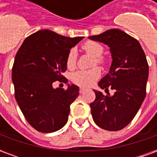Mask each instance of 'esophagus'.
Instances as JSON below:
<instances>
[{"label":"esophagus","mask_w":157,"mask_h":157,"mask_svg":"<svg viewBox=\"0 0 157 157\" xmlns=\"http://www.w3.org/2000/svg\"><path fill=\"white\" fill-rule=\"evenodd\" d=\"M86 91V89L84 88V87H81L80 88V93H84Z\"/></svg>","instance_id":"1"}]
</instances>
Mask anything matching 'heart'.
I'll return each instance as SVG.
<instances>
[{
    "label": "heart",
    "instance_id": "heart-1",
    "mask_svg": "<svg viewBox=\"0 0 157 157\" xmlns=\"http://www.w3.org/2000/svg\"><path fill=\"white\" fill-rule=\"evenodd\" d=\"M82 48L85 50L88 55H92L94 57L93 64L95 65L96 64L101 65L103 63L102 58L100 56L103 53V47L102 44H100L98 42L94 41H87L84 44L82 45ZM76 50L75 48H71L68 53L67 59H66V65L68 68H73L75 65L76 62ZM101 75V71L98 67L92 68L88 71H78L75 72L71 76L72 82L75 84L82 86H89L97 81Z\"/></svg>",
    "mask_w": 157,
    "mask_h": 157
}]
</instances>
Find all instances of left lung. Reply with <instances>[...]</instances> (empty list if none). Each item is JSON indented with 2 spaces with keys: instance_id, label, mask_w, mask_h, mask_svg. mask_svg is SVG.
<instances>
[{
  "instance_id": "1",
  "label": "left lung",
  "mask_w": 157,
  "mask_h": 157,
  "mask_svg": "<svg viewBox=\"0 0 157 157\" xmlns=\"http://www.w3.org/2000/svg\"><path fill=\"white\" fill-rule=\"evenodd\" d=\"M89 39L109 46L112 65L98 86L105 91L114 90L113 96L95 92L90 104L92 118L100 128L118 131L132 121L146 95L149 66L138 40L119 29H110Z\"/></svg>"
}]
</instances>
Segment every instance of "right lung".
<instances>
[{
    "label": "right lung",
    "mask_w": 157,
    "mask_h": 157,
    "mask_svg": "<svg viewBox=\"0 0 157 157\" xmlns=\"http://www.w3.org/2000/svg\"><path fill=\"white\" fill-rule=\"evenodd\" d=\"M82 39L44 29L26 38L16 55L12 73L15 98L27 121L38 131H57L68 121L79 87L71 84L66 90L55 89L53 83L65 78L62 73L67 69L69 51Z\"/></svg>",
    "instance_id": "add662e5"
}]
</instances>
